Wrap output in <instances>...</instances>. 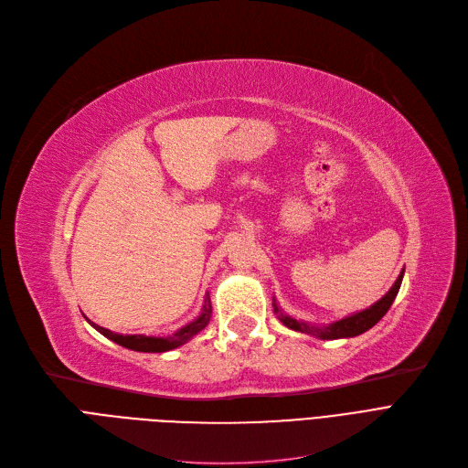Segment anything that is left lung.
<instances>
[{"label":"left lung","mask_w":468,"mask_h":468,"mask_svg":"<svg viewBox=\"0 0 468 468\" xmlns=\"http://www.w3.org/2000/svg\"><path fill=\"white\" fill-rule=\"evenodd\" d=\"M402 277H404V271H402L400 277L397 279L395 286H392V288L387 292V296L381 298L378 303H374L370 309H364V311H360V313H356V314H351V316H347V318H341V321H337V323H334V324H330V326H326V328H314V326H309V324H305V323L296 321V318H290V316L282 314L277 305H275V313H279V321H281L284 326H288V328H292V330H296V332L311 334V335H316V337H321V339L355 337V335L364 334L366 330H370L372 326H376V324L381 321V318L387 314V311L390 309L392 302H395L397 293H399V290H400Z\"/></svg>","instance_id":"1"}]
</instances>
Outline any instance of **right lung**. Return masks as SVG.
<instances>
[{"mask_svg":"<svg viewBox=\"0 0 468 468\" xmlns=\"http://www.w3.org/2000/svg\"><path fill=\"white\" fill-rule=\"evenodd\" d=\"M210 305H205L203 313L199 318H195L193 323H189L187 326L180 328L176 334H172L168 337H152V335H121V334H115V332H110L102 326H96L90 324L101 332L102 335H106L108 339L119 343L121 347H127V349H133V351H140V353H165V351H170V349H176L180 346H184L186 341H189L193 335L199 334L210 321Z\"/></svg>","mask_w":468,"mask_h":468,"instance_id":"1","label":"right lung"}]
</instances>
